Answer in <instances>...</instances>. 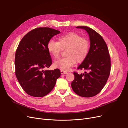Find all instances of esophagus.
I'll return each mask as SVG.
<instances>
[{"label": "esophagus", "instance_id": "obj_1", "mask_svg": "<svg viewBox=\"0 0 128 128\" xmlns=\"http://www.w3.org/2000/svg\"><path fill=\"white\" fill-rule=\"evenodd\" d=\"M67 72L66 71H64V70H61V74H67Z\"/></svg>", "mask_w": 128, "mask_h": 128}]
</instances>
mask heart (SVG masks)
I'll return each mask as SVG.
<instances>
[{
    "mask_svg": "<svg viewBox=\"0 0 128 128\" xmlns=\"http://www.w3.org/2000/svg\"><path fill=\"white\" fill-rule=\"evenodd\" d=\"M90 44L89 40L75 32H69L60 36L58 42L50 40L47 43L49 52L55 59L60 56L62 49L67 48L65 58L54 62L56 67L68 70L76 62L81 63L88 56Z\"/></svg>",
    "mask_w": 128,
    "mask_h": 128,
    "instance_id": "heart-1",
    "label": "heart"
}]
</instances>
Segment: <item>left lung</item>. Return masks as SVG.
I'll use <instances>...</instances> for the list:
<instances>
[{"instance_id":"1","label":"left lung","mask_w":128,"mask_h":128,"mask_svg":"<svg viewBox=\"0 0 128 128\" xmlns=\"http://www.w3.org/2000/svg\"><path fill=\"white\" fill-rule=\"evenodd\" d=\"M86 30L90 38L88 56L77 69L88 70L84 74L74 72V79L71 86L74 92L83 97H91L99 93L105 86L110 72V58L104 38L98 33L86 26H78Z\"/></svg>"}]
</instances>
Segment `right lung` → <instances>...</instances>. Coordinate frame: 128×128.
Masks as SVG:
<instances>
[{"instance_id":"obj_1","label":"right lung","mask_w":128,"mask_h":128,"mask_svg":"<svg viewBox=\"0 0 128 128\" xmlns=\"http://www.w3.org/2000/svg\"><path fill=\"white\" fill-rule=\"evenodd\" d=\"M60 31L48 27L32 30L22 39L15 56V72L20 86L30 96L42 97L54 88L59 69L44 70L52 64L47 49L51 38Z\"/></svg>"}]
</instances>
